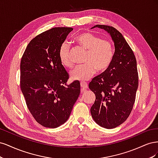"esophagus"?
Returning <instances> with one entry per match:
<instances>
[{
	"label": "esophagus",
	"mask_w": 158,
	"mask_h": 158,
	"mask_svg": "<svg viewBox=\"0 0 158 158\" xmlns=\"http://www.w3.org/2000/svg\"><path fill=\"white\" fill-rule=\"evenodd\" d=\"M80 85H81V88H82V89H84V90H85V89H87L88 88V84L86 82H81Z\"/></svg>",
	"instance_id": "34e87169"
}]
</instances>
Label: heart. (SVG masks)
<instances>
[{
    "instance_id": "heart-1",
    "label": "heart",
    "mask_w": 158,
    "mask_h": 158,
    "mask_svg": "<svg viewBox=\"0 0 158 158\" xmlns=\"http://www.w3.org/2000/svg\"><path fill=\"white\" fill-rule=\"evenodd\" d=\"M76 40L84 49L87 51L84 64L78 65L71 70V78L80 82L88 80L96 73L97 70L103 73L107 70L112 63L114 57V46L113 43L107 39L89 32L79 34ZM59 59L63 65L71 67L73 62L71 57V46L64 41L60 47Z\"/></svg>"
}]
</instances>
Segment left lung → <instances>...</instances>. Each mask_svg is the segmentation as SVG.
Instances as JSON below:
<instances>
[{
  "label": "left lung",
  "mask_w": 158,
  "mask_h": 158,
  "mask_svg": "<svg viewBox=\"0 0 158 158\" xmlns=\"http://www.w3.org/2000/svg\"><path fill=\"white\" fill-rule=\"evenodd\" d=\"M97 27L111 35L115 51L107 70L89 84V88L95 95L90 112L99 126L113 128L127 120L135 104L138 86L136 59L131 47L115 28L106 25L92 28Z\"/></svg>",
  "instance_id": "8db88e82"
}]
</instances>
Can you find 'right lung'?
I'll list each match as a JSON object with an SVG mask.
<instances>
[{
	"label": "right lung",
	"mask_w": 158,
	"mask_h": 158,
	"mask_svg": "<svg viewBox=\"0 0 158 158\" xmlns=\"http://www.w3.org/2000/svg\"><path fill=\"white\" fill-rule=\"evenodd\" d=\"M73 30L59 27L40 33L29 43L22 57V92L32 116L45 127L56 128L67 121L80 93L78 81L66 85L69 74L59 55Z\"/></svg>",
	"instance_id": "1"
}]
</instances>
